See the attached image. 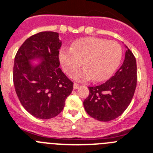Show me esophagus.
<instances>
[{"instance_id":"1","label":"esophagus","mask_w":153,"mask_h":153,"mask_svg":"<svg viewBox=\"0 0 153 153\" xmlns=\"http://www.w3.org/2000/svg\"><path fill=\"white\" fill-rule=\"evenodd\" d=\"M73 87H74V89H78V88H79V85L77 84V83H74V85H73Z\"/></svg>"}]
</instances>
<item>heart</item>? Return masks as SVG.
Returning <instances> with one entry per match:
<instances>
[{"label": "heart", "instance_id": "heart-1", "mask_svg": "<svg viewBox=\"0 0 153 153\" xmlns=\"http://www.w3.org/2000/svg\"><path fill=\"white\" fill-rule=\"evenodd\" d=\"M58 58L68 75L78 70L83 62L85 68L72 74L75 80L85 82L92 79L96 82H101L115 73L122 58V49L115 41L86 37L74 41L71 48L62 47Z\"/></svg>", "mask_w": 153, "mask_h": 153}]
</instances>
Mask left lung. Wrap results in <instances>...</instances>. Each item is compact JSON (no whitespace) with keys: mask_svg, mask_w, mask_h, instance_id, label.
I'll return each instance as SVG.
<instances>
[{"mask_svg":"<svg viewBox=\"0 0 153 153\" xmlns=\"http://www.w3.org/2000/svg\"><path fill=\"white\" fill-rule=\"evenodd\" d=\"M125 57L120 68L107 82L88 87L89 95L83 102L87 114L100 121L118 117L130 104L137 84V65L131 51L125 46Z\"/></svg>","mask_w":153,"mask_h":153,"instance_id":"obj_1","label":"left lung"}]
</instances>
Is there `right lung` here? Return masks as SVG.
<instances>
[{
	"instance_id": "right-lung-1",
	"label": "right lung",
	"mask_w": 153,
	"mask_h": 153,
	"mask_svg": "<svg viewBox=\"0 0 153 153\" xmlns=\"http://www.w3.org/2000/svg\"><path fill=\"white\" fill-rule=\"evenodd\" d=\"M61 44L59 33L41 32L28 38L15 56V92L23 107L36 118L57 116L72 92L73 82L59 68Z\"/></svg>"
}]
</instances>
